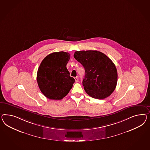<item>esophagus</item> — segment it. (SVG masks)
Masks as SVG:
<instances>
[{
	"mask_svg": "<svg viewBox=\"0 0 150 150\" xmlns=\"http://www.w3.org/2000/svg\"><path fill=\"white\" fill-rule=\"evenodd\" d=\"M74 79H75V82H77L79 81V79H78V77H75Z\"/></svg>",
	"mask_w": 150,
	"mask_h": 150,
	"instance_id": "34e87169",
	"label": "esophagus"
}]
</instances>
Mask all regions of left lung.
I'll return each instance as SVG.
<instances>
[{"label":"left lung","instance_id":"8db88e82","mask_svg":"<svg viewBox=\"0 0 150 150\" xmlns=\"http://www.w3.org/2000/svg\"><path fill=\"white\" fill-rule=\"evenodd\" d=\"M74 57L85 70L82 85L86 92L98 99L110 96L117 82V71L112 61L104 53L93 50L75 51Z\"/></svg>","mask_w":150,"mask_h":150}]
</instances>
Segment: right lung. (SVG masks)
<instances>
[{
    "mask_svg": "<svg viewBox=\"0 0 150 150\" xmlns=\"http://www.w3.org/2000/svg\"><path fill=\"white\" fill-rule=\"evenodd\" d=\"M69 53L53 52L42 61L37 72V82L46 97L61 100L71 89L75 79L70 76L67 64L70 59Z\"/></svg>",
    "mask_w": 150,
    "mask_h": 150,
    "instance_id": "1",
    "label": "right lung"
}]
</instances>
